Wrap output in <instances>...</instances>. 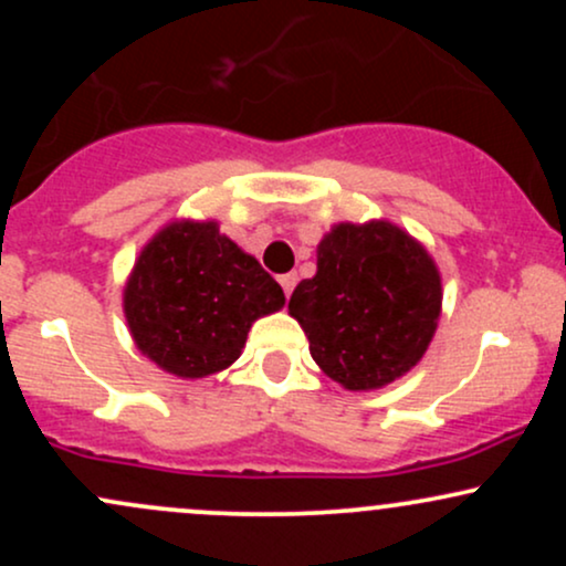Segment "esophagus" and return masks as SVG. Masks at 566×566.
<instances>
[{
	"label": "esophagus",
	"mask_w": 566,
	"mask_h": 566,
	"mask_svg": "<svg viewBox=\"0 0 566 566\" xmlns=\"http://www.w3.org/2000/svg\"><path fill=\"white\" fill-rule=\"evenodd\" d=\"M279 284H282L284 295H290V292L295 290V284H297V274H282V276H279Z\"/></svg>",
	"instance_id": "34e87169"
}]
</instances>
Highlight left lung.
Wrapping results in <instances>:
<instances>
[{
  "mask_svg": "<svg viewBox=\"0 0 566 566\" xmlns=\"http://www.w3.org/2000/svg\"><path fill=\"white\" fill-rule=\"evenodd\" d=\"M308 350L346 391H378L423 359L441 316V274L391 220L335 223L316 247V274L287 305Z\"/></svg>",
  "mask_w": 566,
  "mask_h": 566,
  "instance_id": "obj_1",
  "label": "left lung"
}]
</instances>
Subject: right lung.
<instances>
[{
	"instance_id": "obj_1",
	"label": "right lung",
	"mask_w": 566,
	"mask_h": 566,
	"mask_svg": "<svg viewBox=\"0 0 566 566\" xmlns=\"http://www.w3.org/2000/svg\"><path fill=\"white\" fill-rule=\"evenodd\" d=\"M284 292L218 220L175 218L143 244L122 308L135 348L180 380L223 373Z\"/></svg>"
}]
</instances>
